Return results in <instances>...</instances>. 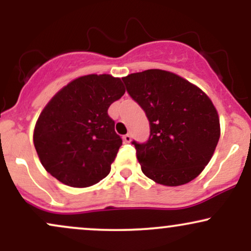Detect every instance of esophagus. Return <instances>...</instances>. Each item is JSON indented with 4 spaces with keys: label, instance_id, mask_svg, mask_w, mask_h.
I'll list each match as a JSON object with an SVG mask.
<instances>
[{
    "label": "esophagus",
    "instance_id": "34e87169",
    "mask_svg": "<svg viewBox=\"0 0 251 251\" xmlns=\"http://www.w3.org/2000/svg\"><path fill=\"white\" fill-rule=\"evenodd\" d=\"M131 134H125V135H124V137H123V139H124V142H125V143H129V142H131Z\"/></svg>",
    "mask_w": 251,
    "mask_h": 251
}]
</instances>
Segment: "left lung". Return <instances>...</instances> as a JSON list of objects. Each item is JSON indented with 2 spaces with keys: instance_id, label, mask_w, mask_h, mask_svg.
<instances>
[{
  "instance_id": "left-lung-1",
  "label": "left lung",
  "mask_w": 251,
  "mask_h": 251,
  "mask_svg": "<svg viewBox=\"0 0 251 251\" xmlns=\"http://www.w3.org/2000/svg\"><path fill=\"white\" fill-rule=\"evenodd\" d=\"M123 80L150 122L148 143H132L143 174L165 186L194 180L220 140V117L211 99L169 71L148 70Z\"/></svg>"
}]
</instances>
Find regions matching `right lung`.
Instances as JSON below:
<instances>
[{"label": "right lung", "instance_id": "obj_1", "mask_svg": "<svg viewBox=\"0 0 251 251\" xmlns=\"http://www.w3.org/2000/svg\"><path fill=\"white\" fill-rule=\"evenodd\" d=\"M125 93L120 77L88 74L72 80L37 118L33 142L48 174L72 188L99 183L123 140L107 111Z\"/></svg>", "mask_w": 251, "mask_h": 251}]
</instances>
